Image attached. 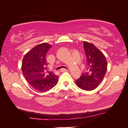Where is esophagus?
I'll list each match as a JSON object with an SVG mask.
<instances>
[{"label": "esophagus", "mask_w": 128, "mask_h": 128, "mask_svg": "<svg viewBox=\"0 0 128 128\" xmlns=\"http://www.w3.org/2000/svg\"><path fill=\"white\" fill-rule=\"evenodd\" d=\"M68 70V69H67L62 68V69H60V71H61V72H66V71H67Z\"/></svg>", "instance_id": "obj_1"}]
</instances>
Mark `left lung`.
I'll return each mask as SVG.
<instances>
[{
    "mask_svg": "<svg viewBox=\"0 0 128 128\" xmlns=\"http://www.w3.org/2000/svg\"><path fill=\"white\" fill-rule=\"evenodd\" d=\"M84 47L88 70L76 81V83L81 89L93 90L102 82L107 70V62L104 54L92 43L84 41Z\"/></svg>",
    "mask_w": 128,
    "mask_h": 128,
    "instance_id": "obj_1",
    "label": "left lung"
}]
</instances>
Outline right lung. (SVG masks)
<instances>
[{"label":"right lung","instance_id":"right-lung-1","mask_svg":"<svg viewBox=\"0 0 128 128\" xmlns=\"http://www.w3.org/2000/svg\"><path fill=\"white\" fill-rule=\"evenodd\" d=\"M51 45L43 43L33 47L23 58L21 69L25 79L34 89L40 92L51 90L58 83L59 77L45 71L47 63L46 55Z\"/></svg>","mask_w":128,"mask_h":128}]
</instances>
